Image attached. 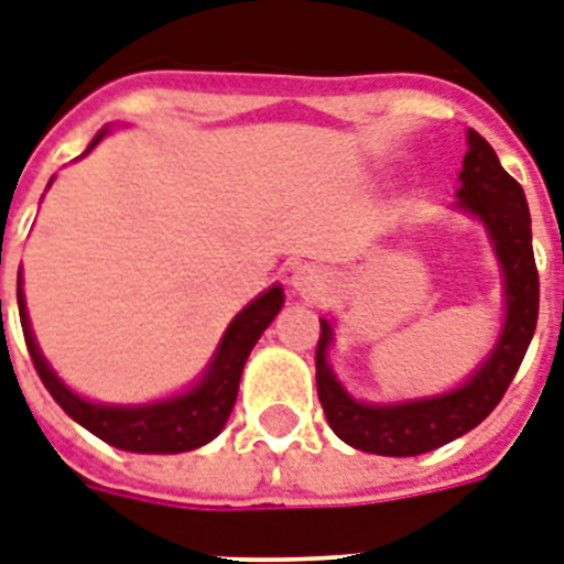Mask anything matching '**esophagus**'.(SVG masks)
<instances>
[{
  "mask_svg": "<svg viewBox=\"0 0 564 564\" xmlns=\"http://www.w3.org/2000/svg\"><path fill=\"white\" fill-rule=\"evenodd\" d=\"M325 274H322V269H316V265H299L295 269V274H292V290L299 292V295H304V299H313V295H319L322 290H325Z\"/></svg>",
  "mask_w": 564,
  "mask_h": 564,
  "instance_id": "obj_1",
  "label": "esophagus"
}]
</instances>
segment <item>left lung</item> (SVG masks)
I'll list each match as a JSON object with an SVG mask.
<instances>
[{"instance_id":"obj_1","label":"left lung","mask_w":564,"mask_h":564,"mask_svg":"<svg viewBox=\"0 0 564 564\" xmlns=\"http://www.w3.org/2000/svg\"><path fill=\"white\" fill-rule=\"evenodd\" d=\"M467 156H464L458 206L473 213L491 234L502 265L506 283V325L491 358L473 372L464 387L435 399H416L402 405H364L339 387L330 367L325 364L330 325L322 319V334L316 343V390L322 411L328 416L334 435L364 453L376 455H423L455 437L467 435L482 423L494 408L500 405L511 378L521 369V360L530 349V339L539 322V269L532 253L530 206L518 180L506 174L500 159L488 141L470 129L467 132Z\"/></svg>"}]
</instances>
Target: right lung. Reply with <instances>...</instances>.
<instances>
[{"label": "right lung", "mask_w": 564, "mask_h": 564, "mask_svg": "<svg viewBox=\"0 0 564 564\" xmlns=\"http://www.w3.org/2000/svg\"><path fill=\"white\" fill-rule=\"evenodd\" d=\"M102 139V132L91 141V148ZM88 148V150H91ZM17 304H20V325H23L25 349L32 355V364L41 376L43 387L50 390V397L64 408V414L73 416L76 423L85 425L91 435H97L106 444L127 449V453H188L197 446L209 444L221 429L227 416L234 411L236 393H239V378L253 343L260 339L269 322L278 316L283 304V290L272 286L265 290L257 301H251L227 328L221 346L215 351V360L209 372L200 378V384L192 387L188 393L167 402L141 408H115V405H94L85 402L76 393L58 381L53 369L46 367L41 349L29 328L25 316L23 290L17 278Z\"/></svg>", "instance_id": "1"}]
</instances>
